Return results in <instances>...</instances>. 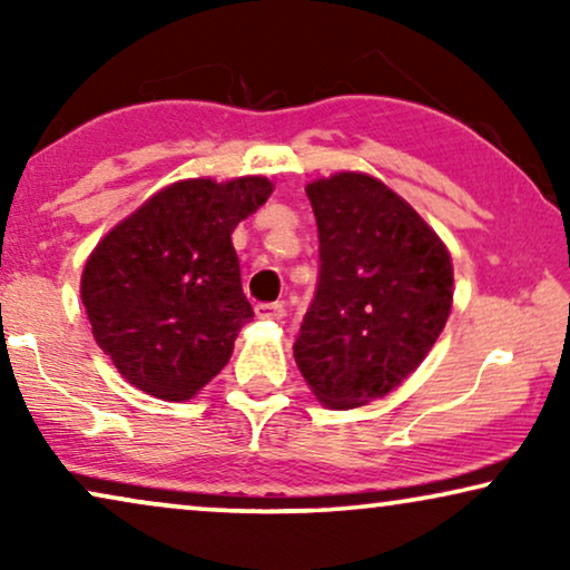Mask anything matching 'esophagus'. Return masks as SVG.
Wrapping results in <instances>:
<instances>
[{"label":"esophagus","instance_id":"esophagus-1","mask_svg":"<svg viewBox=\"0 0 570 570\" xmlns=\"http://www.w3.org/2000/svg\"><path fill=\"white\" fill-rule=\"evenodd\" d=\"M256 316L269 318V322H279V318L285 316V306L283 303H259V306H256Z\"/></svg>","mask_w":570,"mask_h":570}]
</instances>
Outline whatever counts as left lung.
Returning a JSON list of instances; mask_svg holds the SVG:
<instances>
[{
	"mask_svg": "<svg viewBox=\"0 0 570 570\" xmlns=\"http://www.w3.org/2000/svg\"><path fill=\"white\" fill-rule=\"evenodd\" d=\"M306 194L322 272L293 355L324 407L355 410L431 353L454 303V264L439 233L376 176L340 170Z\"/></svg>",
	"mask_w": 570,
	"mask_h": 570,
	"instance_id": "8db88e82",
	"label": "left lung"
}]
</instances>
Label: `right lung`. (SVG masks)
<instances>
[{
    "label": "right lung",
    "instance_id": "right-lung-1",
    "mask_svg": "<svg viewBox=\"0 0 570 570\" xmlns=\"http://www.w3.org/2000/svg\"><path fill=\"white\" fill-rule=\"evenodd\" d=\"M272 189L264 176L184 178L90 252L80 298L92 337L139 392L186 402L230 361L240 326L254 318L230 236Z\"/></svg>",
    "mask_w": 570,
    "mask_h": 570
}]
</instances>
